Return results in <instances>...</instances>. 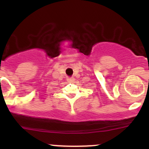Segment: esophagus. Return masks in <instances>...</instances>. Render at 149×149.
<instances>
[{"label": "esophagus", "instance_id": "esophagus-1", "mask_svg": "<svg viewBox=\"0 0 149 149\" xmlns=\"http://www.w3.org/2000/svg\"><path fill=\"white\" fill-rule=\"evenodd\" d=\"M73 80H74V78H73V77H71V78H67V81L69 82V83H71Z\"/></svg>", "mask_w": 149, "mask_h": 149}]
</instances>
